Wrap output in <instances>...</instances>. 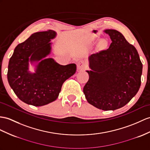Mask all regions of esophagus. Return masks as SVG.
I'll list each match as a JSON object with an SVG mask.
<instances>
[{"mask_svg":"<svg viewBox=\"0 0 150 150\" xmlns=\"http://www.w3.org/2000/svg\"><path fill=\"white\" fill-rule=\"evenodd\" d=\"M86 64L84 60H79L77 63V67L79 70H83L86 68Z\"/></svg>","mask_w":150,"mask_h":150,"instance_id":"1","label":"esophagus"}]
</instances>
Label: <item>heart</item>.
Here are the masks:
<instances>
[{"instance_id":"b5f03b06","label":"heart","mask_w":150,"mask_h":150,"mask_svg":"<svg viewBox=\"0 0 150 150\" xmlns=\"http://www.w3.org/2000/svg\"><path fill=\"white\" fill-rule=\"evenodd\" d=\"M104 45H105V42H103L101 43V45H102V46Z\"/></svg>"}]
</instances>
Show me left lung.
Wrapping results in <instances>:
<instances>
[{
  "mask_svg": "<svg viewBox=\"0 0 150 150\" xmlns=\"http://www.w3.org/2000/svg\"><path fill=\"white\" fill-rule=\"evenodd\" d=\"M109 48L89 57V79L83 88L88 103L104 111L125 105L141 86L142 64L137 50L120 32L107 29Z\"/></svg>",
  "mask_w": 150,
  "mask_h": 150,
  "instance_id": "left-lung-1",
  "label": "left lung"
}]
</instances>
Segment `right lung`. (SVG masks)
<instances>
[{"mask_svg": "<svg viewBox=\"0 0 150 150\" xmlns=\"http://www.w3.org/2000/svg\"><path fill=\"white\" fill-rule=\"evenodd\" d=\"M56 32L48 30L31 35L14 50L8 65V80L14 93L25 103L42 106L55 100L65 80L74 74L76 65H62L53 58H45L51 52V39ZM40 61L35 73L28 70V62Z\"/></svg>", "mask_w": 150, "mask_h": 150, "instance_id": "obj_1", "label": "right lung"}]
</instances>
